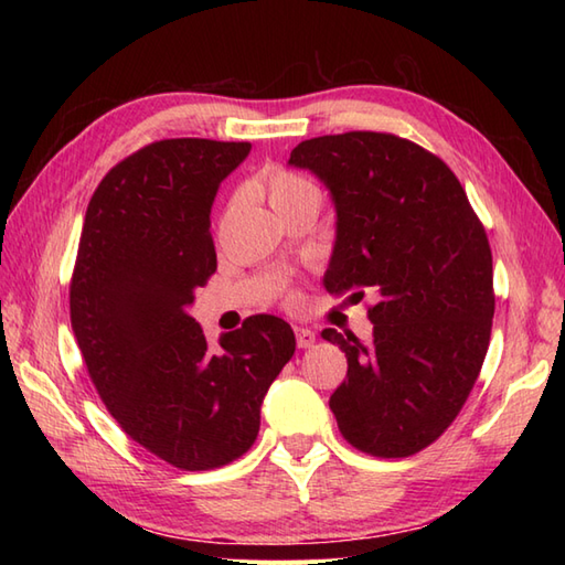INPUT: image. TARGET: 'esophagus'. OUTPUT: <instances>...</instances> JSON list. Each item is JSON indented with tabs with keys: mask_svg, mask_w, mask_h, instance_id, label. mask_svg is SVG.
<instances>
[{
	"mask_svg": "<svg viewBox=\"0 0 565 565\" xmlns=\"http://www.w3.org/2000/svg\"><path fill=\"white\" fill-rule=\"evenodd\" d=\"M296 344L301 347V350L313 347L316 344V332L308 330V328H296Z\"/></svg>",
	"mask_w": 565,
	"mask_h": 565,
	"instance_id": "1",
	"label": "esophagus"
}]
</instances>
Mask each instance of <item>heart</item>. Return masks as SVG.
<instances>
[{
  "label": "heart",
  "mask_w": 565,
  "mask_h": 565,
  "mask_svg": "<svg viewBox=\"0 0 565 565\" xmlns=\"http://www.w3.org/2000/svg\"><path fill=\"white\" fill-rule=\"evenodd\" d=\"M267 194H269V203L276 209L281 206V203H289L301 196H318V189L303 177L279 170L267 179Z\"/></svg>",
  "instance_id": "b5f03b06"
}]
</instances>
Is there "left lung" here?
I'll use <instances>...</instances> for the list:
<instances>
[{
	"label": "left lung",
	"instance_id": "obj_1",
	"mask_svg": "<svg viewBox=\"0 0 565 565\" xmlns=\"http://www.w3.org/2000/svg\"><path fill=\"white\" fill-rule=\"evenodd\" d=\"M289 164L313 172L334 203L326 289L376 296L371 342L322 330L347 356L330 411L356 449L417 454L459 415L488 352L495 296L483 225L447 164L391 134L310 138Z\"/></svg>",
	"mask_w": 565,
	"mask_h": 565
}]
</instances>
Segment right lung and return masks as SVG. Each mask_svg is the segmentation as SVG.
<instances>
[{"mask_svg":"<svg viewBox=\"0 0 565 565\" xmlns=\"http://www.w3.org/2000/svg\"><path fill=\"white\" fill-rule=\"evenodd\" d=\"M249 142L160 140L102 179L84 215L70 320L104 405L167 463L209 471L257 439L262 401L294 330L252 316L209 350L189 316L215 271L211 206Z\"/></svg>","mask_w":565,"mask_h":565,"instance_id":"1","label":"right lung"}]
</instances>
